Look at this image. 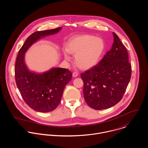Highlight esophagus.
<instances>
[{
    "mask_svg": "<svg viewBox=\"0 0 148 148\" xmlns=\"http://www.w3.org/2000/svg\"><path fill=\"white\" fill-rule=\"evenodd\" d=\"M72 75H73V77H76L78 76V73L77 72H73L72 73Z\"/></svg>",
    "mask_w": 148,
    "mask_h": 148,
    "instance_id": "1",
    "label": "esophagus"
}]
</instances>
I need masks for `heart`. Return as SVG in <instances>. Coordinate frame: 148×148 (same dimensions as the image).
I'll return each instance as SVG.
<instances>
[{
  "label": "heart",
  "mask_w": 148,
  "mask_h": 148,
  "mask_svg": "<svg viewBox=\"0 0 148 148\" xmlns=\"http://www.w3.org/2000/svg\"><path fill=\"white\" fill-rule=\"evenodd\" d=\"M67 52L75 56V63L82 70H88L99 63L105 49L103 39L90 35H80L72 38L66 45ZM66 60H69L66 52Z\"/></svg>",
  "instance_id": "obj_1"
}]
</instances>
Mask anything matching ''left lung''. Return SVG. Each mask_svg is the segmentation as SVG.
Returning a JSON list of instances; mask_svg holds the SVG:
<instances>
[{
  "instance_id": "1",
  "label": "left lung",
  "mask_w": 148,
  "mask_h": 148,
  "mask_svg": "<svg viewBox=\"0 0 148 148\" xmlns=\"http://www.w3.org/2000/svg\"><path fill=\"white\" fill-rule=\"evenodd\" d=\"M113 35L114 42L110 50L97 65L81 74L85 101L96 110L106 109L117 104L131 77L127 49L114 32Z\"/></svg>"
}]
</instances>
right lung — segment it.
I'll return each mask as SVG.
<instances>
[{"instance_id": "add662e5", "label": "right lung", "mask_w": 148, "mask_h": 148, "mask_svg": "<svg viewBox=\"0 0 148 148\" xmlns=\"http://www.w3.org/2000/svg\"><path fill=\"white\" fill-rule=\"evenodd\" d=\"M61 29L62 27H59L33 33L21 47L16 58L15 76L17 87L25 103L39 112H51L58 107L72 74L68 69L62 68H52L42 73L31 71L25 62V53L35 42L58 34Z\"/></svg>"}]
</instances>
